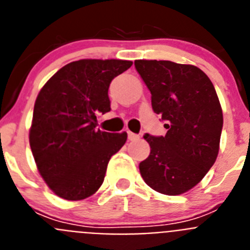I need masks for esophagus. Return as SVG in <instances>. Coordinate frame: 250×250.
<instances>
[{
	"label": "esophagus",
	"instance_id": "esophagus-1",
	"mask_svg": "<svg viewBox=\"0 0 250 250\" xmlns=\"http://www.w3.org/2000/svg\"><path fill=\"white\" fill-rule=\"evenodd\" d=\"M127 138H129V140H138L140 136H139L138 134H134V132H131V131H127Z\"/></svg>",
	"mask_w": 250,
	"mask_h": 250
}]
</instances>
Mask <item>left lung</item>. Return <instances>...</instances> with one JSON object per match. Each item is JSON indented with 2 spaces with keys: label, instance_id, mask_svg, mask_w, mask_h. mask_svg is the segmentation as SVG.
<instances>
[{
  "label": "left lung",
  "instance_id": "left-lung-1",
  "mask_svg": "<svg viewBox=\"0 0 250 250\" xmlns=\"http://www.w3.org/2000/svg\"><path fill=\"white\" fill-rule=\"evenodd\" d=\"M135 68L151 94L165 136L145 134L150 155L140 174L154 190L179 195L205 176L219 152L223 112L210 79L193 65L136 60Z\"/></svg>",
  "mask_w": 250,
  "mask_h": 250
}]
</instances>
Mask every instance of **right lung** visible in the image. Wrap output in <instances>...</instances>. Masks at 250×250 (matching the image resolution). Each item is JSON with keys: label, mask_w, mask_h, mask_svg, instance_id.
Segmentation results:
<instances>
[{"label": "right lung", "mask_w": 250, "mask_h": 250, "mask_svg": "<svg viewBox=\"0 0 250 250\" xmlns=\"http://www.w3.org/2000/svg\"><path fill=\"white\" fill-rule=\"evenodd\" d=\"M131 65L125 60H79L60 68L40 91L30 146L40 174L60 198L92 195L111 156L125 144L126 132L96 129V115L110 111V83Z\"/></svg>", "instance_id": "right-lung-1"}]
</instances>
